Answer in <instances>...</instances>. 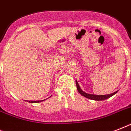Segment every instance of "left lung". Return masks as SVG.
Wrapping results in <instances>:
<instances>
[{
  "label": "left lung",
  "instance_id": "8db88e82",
  "mask_svg": "<svg viewBox=\"0 0 131 131\" xmlns=\"http://www.w3.org/2000/svg\"><path fill=\"white\" fill-rule=\"evenodd\" d=\"M76 86H77V89H78V92H80V94H81L83 96L87 98V99H89L91 100H94V101H103V100L107 99L109 98H110L112 96H114V94H116L118 91L115 92H113L112 94H105V95H97V94H88L86 93L85 92H84L81 89L80 85L78 84V82H77V80H75Z\"/></svg>",
  "mask_w": 131,
  "mask_h": 131
}]
</instances>
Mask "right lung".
<instances>
[{"label": "right lung", "mask_w": 131, "mask_h": 131, "mask_svg": "<svg viewBox=\"0 0 131 131\" xmlns=\"http://www.w3.org/2000/svg\"><path fill=\"white\" fill-rule=\"evenodd\" d=\"M45 99L41 100V101H27V102L30 103H41V102L43 101H45Z\"/></svg>", "instance_id": "add662e5"}]
</instances>
